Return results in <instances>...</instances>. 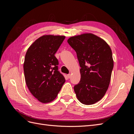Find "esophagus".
<instances>
[{
  "mask_svg": "<svg viewBox=\"0 0 134 134\" xmlns=\"http://www.w3.org/2000/svg\"><path fill=\"white\" fill-rule=\"evenodd\" d=\"M67 76H68V78H70V77H71V74H68V75H67Z\"/></svg>",
  "mask_w": 134,
  "mask_h": 134,
  "instance_id": "1",
  "label": "esophagus"
}]
</instances>
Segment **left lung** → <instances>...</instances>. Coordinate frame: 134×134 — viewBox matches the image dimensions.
<instances>
[{"instance_id":"1","label":"left lung","mask_w":134,"mask_h":134,"mask_svg":"<svg viewBox=\"0 0 134 134\" xmlns=\"http://www.w3.org/2000/svg\"><path fill=\"white\" fill-rule=\"evenodd\" d=\"M76 52L80 66V80L74 90L80 102L94 104L102 99L110 83L113 60L110 47L104 40L91 33L68 40Z\"/></svg>"}]
</instances>
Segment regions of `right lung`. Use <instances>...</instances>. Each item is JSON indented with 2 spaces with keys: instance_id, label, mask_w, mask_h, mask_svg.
Masks as SVG:
<instances>
[{
  "instance_id": "right-lung-1",
  "label": "right lung",
  "mask_w": 134,
  "mask_h": 134,
  "mask_svg": "<svg viewBox=\"0 0 134 134\" xmlns=\"http://www.w3.org/2000/svg\"><path fill=\"white\" fill-rule=\"evenodd\" d=\"M65 36L46 35L32 43L28 48L23 64L28 90L43 103L53 101L65 82L58 71L59 62L55 54Z\"/></svg>"
}]
</instances>
